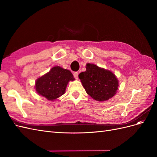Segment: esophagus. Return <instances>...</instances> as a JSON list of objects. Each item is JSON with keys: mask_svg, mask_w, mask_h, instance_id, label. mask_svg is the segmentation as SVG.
Here are the masks:
<instances>
[{"mask_svg": "<svg viewBox=\"0 0 157 157\" xmlns=\"http://www.w3.org/2000/svg\"><path fill=\"white\" fill-rule=\"evenodd\" d=\"M78 73L77 72H75V73H73L74 77H75L76 79H77V78H78Z\"/></svg>", "mask_w": 157, "mask_h": 157, "instance_id": "obj_1", "label": "esophagus"}]
</instances>
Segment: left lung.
<instances>
[{"label":"left lung","instance_id":"left-lung-1","mask_svg":"<svg viewBox=\"0 0 157 157\" xmlns=\"http://www.w3.org/2000/svg\"><path fill=\"white\" fill-rule=\"evenodd\" d=\"M81 80L86 93L97 101H106L114 96L118 86V80L110 71L88 63L86 71L80 73Z\"/></svg>","mask_w":157,"mask_h":157}]
</instances>
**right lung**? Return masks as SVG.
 <instances>
[{
    "instance_id": "right-lung-1",
    "label": "right lung",
    "mask_w": 157,
    "mask_h": 157,
    "mask_svg": "<svg viewBox=\"0 0 157 157\" xmlns=\"http://www.w3.org/2000/svg\"><path fill=\"white\" fill-rule=\"evenodd\" d=\"M73 74L67 69L56 66L40 78L35 84L37 93L48 100L53 101L64 94L70 80H74Z\"/></svg>"
}]
</instances>
